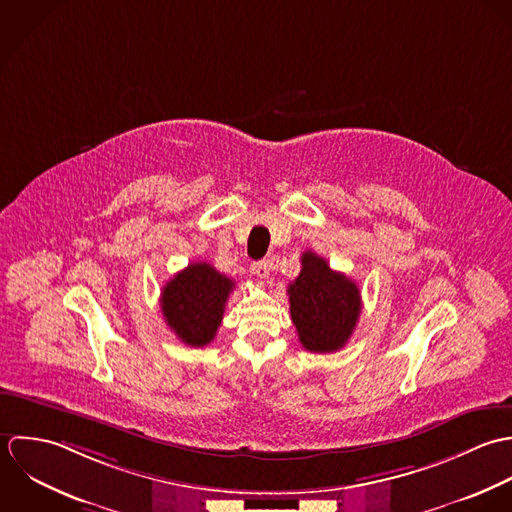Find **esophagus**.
I'll return each instance as SVG.
<instances>
[{
    "label": "esophagus",
    "mask_w": 512,
    "mask_h": 512,
    "mask_svg": "<svg viewBox=\"0 0 512 512\" xmlns=\"http://www.w3.org/2000/svg\"><path fill=\"white\" fill-rule=\"evenodd\" d=\"M251 271L253 275H257V279H267L269 277V263L267 261H259V263H253L251 265Z\"/></svg>",
    "instance_id": "obj_1"
}]
</instances>
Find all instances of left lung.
Masks as SVG:
<instances>
[{
	"label": "left lung",
	"instance_id": "8db88e82",
	"mask_svg": "<svg viewBox=\"0 0 512 512\" xmlns=\"http://www.w3.org/2000/svg\"><path fill=\"white\" fill-rule=\"evenodd\" d=\"M301 263L299 277L287 289L299 340L308 352H336L356 328L360 289L312 251L303 253Z\"/></svg>",
	"mask_w": 512,
	"mask_h": 512
}]
</instances>
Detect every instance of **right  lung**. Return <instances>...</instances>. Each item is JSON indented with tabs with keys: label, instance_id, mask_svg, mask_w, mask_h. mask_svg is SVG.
<instances>
[{
	"label": "right lung",
	"instance_id": "1",
	"mask_svg": "<svg viewBox=\"0 0 512 512\" xmlns=\"http://www.w3.org/2000/svg\"><path fill=\"white\" fill-rule=\"evenodd\" d=\"M235 283L209 263H192L162 289L166 324L188 346L200 348L215 338L225 303Z\"/></svg>",
	"mask_w": 512,
	"mask_h": 512
}]
</instances>
